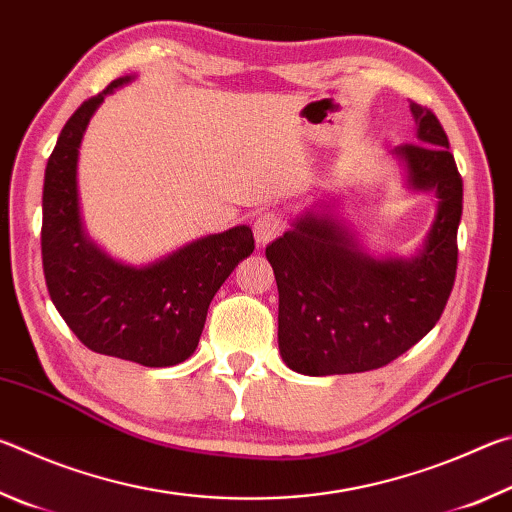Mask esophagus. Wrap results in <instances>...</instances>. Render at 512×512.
Returning a JSON list of instances; mask_svg holds the SVG:
<instances>
[{
  "instance_id": "esophagus-1",
  "label": "esophagus",
  "mask_w": 512,
  "mask_h": 512,
  "mask_svg": "<svg viewBox=\"0 0 512 512\" xmlns=\"http://www.w3.org/2000/svg\"><path fill=\"white\" fill-rule=\"evenodd\" d=\"M284 225H287V221H284L282 212L277 210H266L262 212L255 219V225H253V232H255V239H257V246H266L271 244V241L275 237H280L284 232Z\"/></svg>"
}]
</instances>
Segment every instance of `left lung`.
Listing matches in <instances>:
<instances>
[{
	"mask_svg": "<svg viewBox=\"0 0 512 512\" xmlns=\"http://www.w3.org/2000/svg\"><path fill=\"white\" fill-rule=\"evenodd\" d=\"M418 142L397 146L413 189H433L438 212L418 257L375 259L329 216L305 214L266 246L280 314L277 343L291 370L350 375L391 363L443 316L458 264L463 178L438 117L411 101Z\"/></svg>",
	"mask_w": 512,
	"mask_h": 512,
	"instance_id": "8db88e82",
	"label": "left lung"
}]
</instances>
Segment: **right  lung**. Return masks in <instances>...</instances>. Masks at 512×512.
<instances>
[{
  "instance_id": "obj_1",
  "label": "right lung",
  "mask_w": 512,
  "mask_h": 512,
  "mask_svg": "<svg viewBox=\"0 0 512 512\" xmlns=\"http://www.w3.org/2000/svg\"><path fill=\"white\" fill-rule=\"evenodd\" d=\"M115 79L83 101L58 135L42 189V268L49 296L69 329L92 352L167 368L189 359L203 334L207 307L235 266L255 250L246 225L198 239L151 266L112 262L85 237L76 162L94 110Z\"/></svg>"
}]
</instances>
